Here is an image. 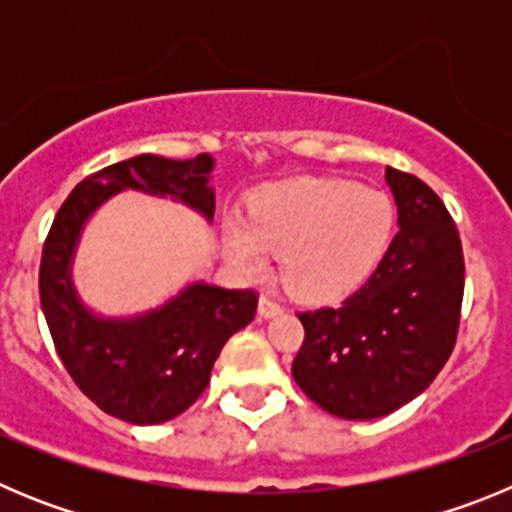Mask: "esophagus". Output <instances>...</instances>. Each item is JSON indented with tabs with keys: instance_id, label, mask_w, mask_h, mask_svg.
I'll list each match as a JSON object with an SVG mask.
<instances>
[{
	"instance_id": "obj_1",
	"label": "esophagus",
	"mask_w": 512,
	"mask_h": 512,
	"mask_svg": "<svg viewBox=\"0 0 512 512\" xmlns=\"http://www.w3.org/2000/svg\"><path fill=\"white\" fill-rule=\"evenodd\" d=\"M282 310H284L282 302H277L271 295H264L259 300V315H261V318H274V315H279Z\"/></svg>"
}]
</instances>
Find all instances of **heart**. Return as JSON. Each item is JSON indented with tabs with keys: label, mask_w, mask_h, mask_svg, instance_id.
I'll return each instance as SVG.
<instances>
[{
	"label": "heart",
	"mask_w": 512,
	"mask_h": 512,
	"mask_svg": "<svg viewBox=\"0 0 512 512\" xmlns=\"http://www.w3.org/2000/svg\"><path fill=\"white\" fill-rule=\"evenodd\" d=\"M395 207L377 189L348 179H289L261 189L248 225L225 230L228 256L246 274H261L282 253V279L295 295L330 300L361 282L390 243Z\"/></svg>",
	"instance_id": "obj_1"
}]
</instances>
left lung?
Segmentation results:
<instances>
[{
  "instance_id": "obj_1",
  "label": "left lung",
  "mask_w": 512,
  "mask_h": 512,
  "mask_svg": "<svg viewBox=\"0 0 512 512\" xmlns=\"http://www.w3.org/2000/svg\"><path fill=\"white\" fill-rule=\"evenodd\" d=\"M397 235L354 295L297 312L305 341L292 361L300 390L328 413L372 420L436 379L456 346L464 253L454 217L418 176L387 166Z\"/></svg>"
}]
</instances>
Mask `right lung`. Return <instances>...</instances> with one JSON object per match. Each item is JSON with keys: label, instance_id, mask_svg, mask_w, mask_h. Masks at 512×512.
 <instances>
[{"label": "right lung", "instance_id": "obj_1", "mask_svg": "<svg viewBox=\"0 0 512 512\" xmlns=\"http://www.w3.org/2000/svg\"><path fill=\"white\" fill-rule=\"evenodd\" d=\"M207 153L171 161L135 156L87 176L56 212L40 259V305L53 346L84 395L107 415L135 425L166 423L205 392L215 359L259 307L253 289L192 284L161 310L133 320H102L71 287V256L81 225L107 197L140 189L171 194L205 217L215 212Z\"/></svg>", "mask_w": 512, "mask_h": 512}]
</instances>
